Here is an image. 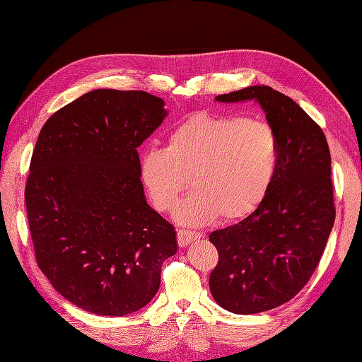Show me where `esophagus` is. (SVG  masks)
Returning <instances> with one entry per match:
<instances>
[{"mask_svg": "<svg viewBox=\"0 0 362 362\" xmlns=\"http://www.w3.org/2000/svg\"><path fill=\"white\" fill-rule=\"evenodd\" d=\"M202 237V234L194 233V231H189V229H178V245L181 247L190 245L194 240H199Z\"/></svg>", "mask_w": 362, "mask_h": 362, "instance_id": "1", "label": "esophagus"}]
</instances>
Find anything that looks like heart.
<instances>
[{"mask_svg": "<svg viewBox=\"0 0 362 362\" xmlns=\"http://www.w3.org/2000/svg\"><path fill=\"white\" fill-rule=\"evenodd\" d=\"M279 168V140L264 120L238 115H194L175 127L166 148L140 158V180L161 213L177 206L189 178L194 192L177 213L184 225L201 226L222 216L235 222L254 213Z\"/></svg>", "mask_w": 362, "mask_h": 362, "instance_id": "b5f03b06", "label": "heart"}]
</instances>
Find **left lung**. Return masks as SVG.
<instances>
[{"mask_svg": "<svg viewBox=\"0 0 362 362\" xmlns=\"http://www.w3.org/2000/svg\"><path fill=\"white\" fill-rule=\"evenodd\" d=\"M218 103L255 101L279 140V168L257 210L217 229L214 300L234 314L288 302L310 281L335 221L331 152L322 128L291 98L269 86L218 95Z\"/></svg>", "mask_w": 362, "mask_h": 362, "instance_id": "8db88e82", "label": "left lung"}]
</instances>
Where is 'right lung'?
<instances>
[{"label":"right lung","instance_id":"add662e5","mask_svg":"<svg viewBox=\"0 0 362 362\" xmlns=\"http://www.w3.org/2000/svg\"><path fill=\"white\" fill-rule=\"evenodd\" d=\"M168 116L144 90L96 89L42 127L25 185L36 261L64 299L98 315L148 305L177 233L146 202L137 148Z\"/></svg>","mask_w":362,"mask_h":362}]
</instances>
